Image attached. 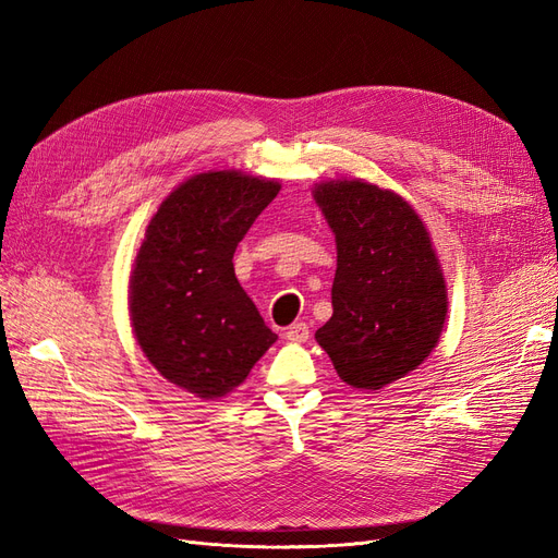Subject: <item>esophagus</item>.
I'll use <instances>...</instances> for the list:
<instances>
[{"instance_id":"34e87169","label":"esophagus","mask_w":558,"mask_h":558,"mask_svg":"<svg viewBox=\"0 0 558 558\" xmlns=\"http://www.w3.org/2000/svg\"><path fill=\"white\" fill-rule=\"evenodd\" d=\"M286 340L291 342H307L310 340V326L305 324V320H298V324L286 328Z\"/></svg>"}]
</instances>
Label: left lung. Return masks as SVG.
Masks as SVG:
<instances>
[{"label": "left lung", "mask_w": 558, "mask_h": 558, "mask_svg": "<svg viewBox=\"0 0 558 558\" xmlns=\"http://www.w3.org/2000/svg\"><path fill=\"white\" fill-rule=\"evenodd\" d=\"M337 242L332 316L316 330L337 375L379 391L416 369L440 340L447 289L424 221L379 185L328 181L314 191Z\"/></svg>", "instance_id": "8db88e82"}]
</instances>
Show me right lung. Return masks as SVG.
I'll return each mask as SVG.
<instances>
[{"label":"right lung","instance_id":"right-lung-1","mask_svg":"<svg viewBox=\"0 0 558 558\" xmlns=\"http://www.w3.org/2000/svg\"><path fill=\"white\" fill-rule=\"evenodd\" d=\"M279 189L240 172L197 174L148 223L130 277L132 328L158 373L197 398L230 393L277 342L232 256Z\"/></svg>","mask_w":558,"mask_h":558}]
</instances>
